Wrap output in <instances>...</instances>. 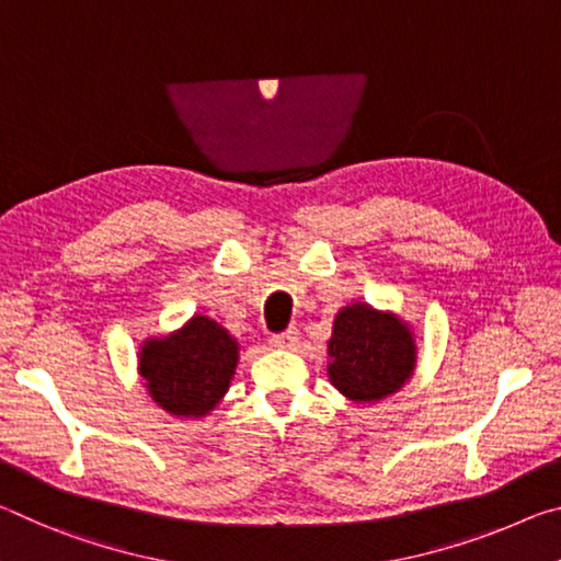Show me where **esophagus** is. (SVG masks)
<instances>
[{"label":"esophagus","mask_w":561,"mask_h":561,"mask_svg":"<svg viewBox=\"0 0 561 561\" xmlns=\"http://www.w3.org/2000/svg\"><path fill=\"white\" fill-rule=\"evenodd\" d=\"M298 341H300V330L298 328H288L286 333L273 335L271 337V345L273 347H280V351H293V347L298 345Z\"/></svg>","instance_id":"34e87169"}]
</instances>
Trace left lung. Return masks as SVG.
<instances>
[{"label": "left lung", "mask_w": 561, "mask_h": 561, "mask_svg": "<svg viewBox=\"0 0 561 561\" xmlns=\"http://www.w3.org/2000/svg\"><path fill=\"white\" fill-rule=\"evenodd\" d=\"M417 363L415 335L394 313L353 302L335 316L328 378L353 402H378L405 385Z\"/></svg>", "instance_id": "left-lung-1"}]
</instances>
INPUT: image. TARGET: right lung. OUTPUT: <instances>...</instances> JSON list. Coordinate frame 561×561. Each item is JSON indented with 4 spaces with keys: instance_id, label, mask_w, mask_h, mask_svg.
Here are the masks:
<instances>
[{
    "instance_id": "right-lung-1",
    "label": "right lung",
    "mask_w": 561,
    "mask_h": 561,
    "mask_svg": "<svg viewBox=\"0 0 561 561\" xmlns=\"http://www.w3.org/2000/svg\"><path fill=\"white\" fill-rule=\"evenodd\" d=\"M238 341L224 325L194 316L176 333L149 337L139 351V375L159 408L176 417H204L231 388Z\"/></svg>"
}]
</instances>
